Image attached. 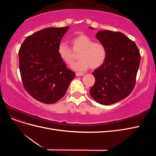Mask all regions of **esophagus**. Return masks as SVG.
Wrapping results in <instances>:
<instances>
[{"label":"esophagus","mask_w":156,"mask_h":156,"mask_svg":"<svg viewBox=\"0 0 156 156\" xmlns=\"http://www.w3.org/2000/svg\"><path fill=\"white\" fill-rule=\"evenodd\" d=\"M75 75H76V76L79 77V76H82V75H84V73H79V72H77L76 73H75Z\"/></svg>","instance_id":"34e87169"}]
</instances>
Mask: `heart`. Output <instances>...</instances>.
Masks as SVG:
<instances>
[{"label":"heart","mask_w":156,"mask_h":156,"mask_svg":"<svg viewBox=\"0 0 156 156\" xmlns=\"http://www.w3.org/2000/svg\"><path fill=\"white\" fill-rule=\"evenodd\" d=\"M72 49L64 42H60L58 46V55L68 65L72 64L75 60L73 51H79L80 60L72 65V69L84 72L89 68L96 69L105 62L107 58V49L101 42L94 41L84 34H80L71 40Z\"/></svg>","instance_id":"1"}]
</instances>
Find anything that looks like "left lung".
<instances>
[{"label": "left lung", "mask_w": 156, "mask_h": 156, "mask_svg": "<svg viewBox=\"0 0 156 156\" xmlns=\"http://www.w3.org/2000/svg\"><path fill=\"white\" fill-rule=\"evenodd\" d=\"M96 36L105 47L107 58L92 73L96 81L90 94L98 103L108 105L123 100L133 91L140 55L135 42L123 33L100 30Z\"/></svg>", "instance_id": "obj_1"}]
</instances>
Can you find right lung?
I'll list each match as a JSON object with an SVG mask.
<instances>
[{
	"label": "right lung",
	"mask_w": 156,
	"mask_h": 156,
	"mask_svg": "<svg viewBox=\"0 0 156 156\" xmlns=\"http://www.w3.org/2000/svg\"><path fill=\"white\" fill-rule=\"evenodd\" d=\"M69 27H50L27 37L19 51V65L24 88L46 104L57 102L66 94L75 73L58 53V46Z\"/></svg>",
	"instance_id": "right-lung-1"
}]
</instances>
